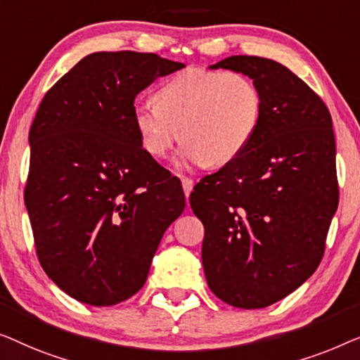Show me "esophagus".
Instances as JSON below:
<instances>
[{
	"label": "esophagus",
	"instance_id": "34e87169",
	"mask_svg": "<svg viewBox=\"0 0 360 360\" xmlns=\"http://www.w3.org/2000/svg\"><path fill=\"white\" fill-rule=\"evenodd\" d=\"M181 182H182V189H184V194L187 199H189L192 187H194V181H192L191 178H181Z\"/></svg>",
	"mask_w": 360,
	"mask_h": 360
}]
</instances>
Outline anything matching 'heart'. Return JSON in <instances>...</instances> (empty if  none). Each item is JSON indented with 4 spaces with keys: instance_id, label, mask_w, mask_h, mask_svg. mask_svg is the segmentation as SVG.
<instances>
[{
    "instance_id": "obj_1",
    "label": "heart",
    "mask_w": 360,
    "mask_h": 360,
    "mask_svg": "<svg viewBox=\"0 0 360 360\" xmlns=\"http://www.w3.org/2000/svg\"><path fill=\"white\" fill-rule=\"evenodd\" d=\"M156 103L136 104L131 120L146 153L161 158L186 141L181 166H224L255 139L262 115V93L246 75L189 67L156 91Z\"/></svg>"
}]
</instances>
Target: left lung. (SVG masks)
<instances>
[{"label": "left lung", "instance_id": "8db88e82", "mask_svg": "<svg viewBox=\"0 0 360 360\" xmlns=\"http://www.w3.org/2000/svg\"><path fill=\"white\" fill-rule=\"evenodd\" d=\"M210 68L246 75L262 93L255 139L189 197L204 224L210 290L256 310L300 287L325 255L339 200L333 120L320 96L274 60L235 55Z\"/></svg>", "mask_w": 360, "mask_h": 360}]
</instances>
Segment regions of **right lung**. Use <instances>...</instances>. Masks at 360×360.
<instances>
[{
	"label": "right lung",
	"instance_id": "right-lung-1",
	"mask_svg": "<svg viewBox=\"0 0 360 360\" xmlns=\"http://www.w3.org/2000/svg\"><path fill=\"white\" fill-rule=\"evenodd\" d=\"M181 68L156 53L96 52L39 105L24 200L40 266L78 302L135 295L184 210L181 181L141 148L131 120L136 94Z\"/></svg>",
	"mask_w": 360,
	"mask_h": 360
}]
</instances>
